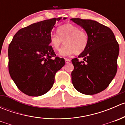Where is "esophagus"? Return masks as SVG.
Instances as JSON below:
<instances>
[{
	"instance_id": "obj_1",
	"label": "esophagus",
	"mask_w": 125,
	"mask_h": 125,
	"mask_svg": "<svg viewBox=\"0 0 125 125\" xmlns=\"http://www.w3.org/2000/svg\"><path fill=\"white\" fill-rule=\"evenodd\" d=\"M65 62H66V63H70L71 62V60L69 59H65Z\"/></svg>"
}]
</instances>
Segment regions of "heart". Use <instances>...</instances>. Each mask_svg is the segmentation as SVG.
Returning a JSON list of instances; mask_svg holds the SVG:
<instances>
[{"label": "heart", "mask_w": 125, "mask_h": 125, "mask_svg": "<svg viewBox=\"0 0 125 125\" xmlns=\"http://www.w3.org/2000/svg\"><path fill=\"white\" fill-rule=\"evenodd\" d=\"M58 34H52L50 37V45L54 50H59L64 41L65 45L60 50V55L68 56L82 53L88 44V36L83 30L71 23L63 25L57 30Z\"/></svg>", "instance_id": "b5f03b06"}]
</instances>
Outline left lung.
Returning a JSON list of instances; mask_svg holds the SVG:
<instances>
[{
    "instance_id": "obj_1",
    "label": "left lung",
    "mask_w": 125,
    "mask_h": 125,
    "mask_svg": "<svg viewBox=\"0 0 125 125\" xmlns=\"http://www.w3.org/2000/svg\"><path fill=\"white\" fill-rule=\"evenodd\" d=\"M73 22L85 30L88 36L86 50L72 59L73 86L86 95H94L104 90L115 77L117 70L119 45L109 28L95 21L73 18Z\"/></svg>"
}]
</instances>
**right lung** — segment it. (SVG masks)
Here are the masks:
<instances>
[{
    "label": "right lung",
    "mask_w": 125,
    "mask_h": 125,
    "mask_svg": "<svg viewBox=\"0 0 125 125\" xmlns=\"http://www.w3.org/2000/svg\"><path fill=\"white\" fill-rule=\"evenodd\" d=\"M61 19L45 20L23 28L9 45L10 76L17 88L29 96H40L50 91L55 73L65 65L64 59L55 57L49 45L51 30Z\"/></svg>",
    "instance_id": "1"
}]
</instances>
